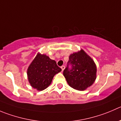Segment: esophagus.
Returning <instances> with one entry per match:
<instances>
[{
	"label": "esophagus",
	"mask_w": 121,
	"mask_h": 121,
	"mask_svg": "<svg viewBox=\"0 0 121 121\" xmlns=\"http://www.w3.org/2000/svg\"><path fill=\"white\" fill-rule=\"evenodd\" d=\"M65 66H64V65H63V66H61L62 71H64V70L65 69Z\"/></svg>",
	"instance_id": "34e87169"
}]
</instances>
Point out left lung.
<instances>
[{
  "mask_svg": "<svg viewBox=\"0 0 121 121\" xmlns=\"http://www.w3.org/2000/svg\"><path fill=\"white\" fill-rule=\"evenodd\" d=\"M68 65L64 71V76L68 84L73 89L84 91L90 87L96 79L97 67L93 59L83 49L73 53L69 56Z\"/></svg>",
  "mask_w": 121,
  "mask_h": 121,
  "instance_id": "obj_1",
  "label": "left lung"
}]
</instances>
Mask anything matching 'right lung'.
<instances>
[{
  "label": "right lung",
  "instance_id": "right-lung-1",
  "mask_svg": "<svg viewBox=\"0 0 121 121\" xmlns=\"http://www.w3.org/2000/svg\"><path fill=\"white\" fill-rule=\"evenodd\" d=\"M61 71L55 60L45 54L37 53L27 69L28 82L33 88L42 91L50 86L54 76Z\"/></svg>",
  "mask_w": 121,
  "mask_h": 121
}]
</instances>
